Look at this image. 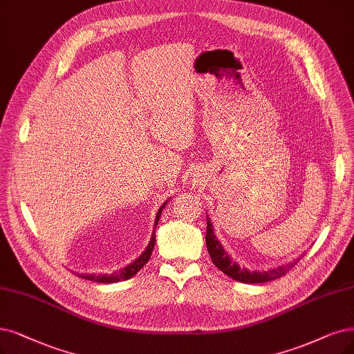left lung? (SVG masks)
<instances>
[{"instance_id": "left-lung-1", "label": "left lung", "mask_w": 354, "mask_h": 354, "mask_svg": "<svg viewBox=\"0 0 354 354\" xmlns=\"http://www.w3.org/2000/svg\"><path fill=\"white\" fill-rule=\"evenodd\" d=\"M206 219H207L206 247L209 251V256L219 270L226 276H230L231 279L241 281V283H264V281H270L286 274L296 264V261H293L276 268H270V270H266V272H259V270L251 272L245 267H239L235 261H232V259L228 256V252L223 250L222 244L216 239V235L214 232V225H212L210 219L209 218Z\"/></svg>"}]
</instances>
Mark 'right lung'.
I'll return each mask as SVG.
<instances>
[{
    "label": "right lung",
    "mask_w": 354,
    "mask_h": 354,
    "mask_svg": "<svg viewBox=\"0 0 354 354\" xmlns=\"http://www.w3.org/2000/svg\"><path fill=\"white\" fill-rule=\"evenodd\" d=\"M167 205V202H164V205L158 209V212H157V216H155V223H153V232H152V236H151V239H149V244H148V247L145 248V251L140 254V256L135 260V261H132L129 266H126V267H123V268H120L119 272H115L113 274H78V277H82V279H86V280H91V281H97V283H115V281H120V280H128V279H131L132 276H135L140 268H142L147 263H148V260L151 259V254H152V250H153V245H155V241H157V239H155V230H157V225H158V221H160V216H161V214H162V209H164V206Z\"/></svg>",
    "instance_id": "right-lung-1"
}]
</instances>
